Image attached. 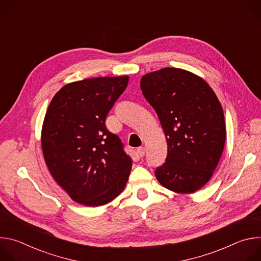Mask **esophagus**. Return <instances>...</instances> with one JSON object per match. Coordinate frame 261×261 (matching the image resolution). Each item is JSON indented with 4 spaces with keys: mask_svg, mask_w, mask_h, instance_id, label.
<instances>
[{
    "mask_svg": "<svg viewBox=\"0 0 261 261\" xmlns=\"http://www.w3.org/2000/svg\"><path fill=\"white\" fill-rule=\"evenodd\" d=\"M144 153H145V147L143 146H140L137 148V154L139 157H143L144 156Z\"/></svg>",
    "mask_w": 261,
    "mask_h": 261,
    "instance_id": "1",
    "label": "esophagus"
}]
</instances>
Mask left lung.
I'll return each instance as SVG.
<instances>
[{
  "mask_svg": "<svg viewBox=\"0 0 261 261\" xmlns=\"http://www.w3.org/2000/svg\"><path fill=\"white\" fill-rule=\"evenodd\" d=\"M140 89L166 136V162L155 171L158 181L175 193L196 192L212 177L224 148L220 101L204 80L179 68L145 74Z\"/></svg>",
  "mask_w": 261,
  "mask_h": 261,
  "instance_id": "8db88e82",
  "label": "left lung"
}]
</instances>
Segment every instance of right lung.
Here are the masks:
<instances>
[{
  "instance_id": "add662e5",
  "label": "right lung",
  "mask_w": 261,
  "mask_h": 261,
  "mask_svg": "<svg viewBox=\"0 0 261 261\" xmlns=\"http://www.w3.org/2000/svg\"><path fill=\"white\" fill-rule=\"evenodd\" d=\"M129 76L88 79L64 86L51 99L41 145L55 180L79 203L100 206L125 189L132 159L105 120Z\"/></svg>"
}]
</instances>
